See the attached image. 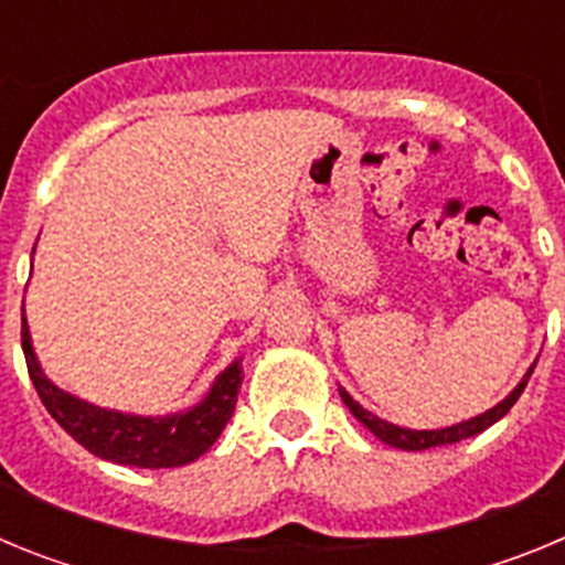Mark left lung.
Here are the masks:
<instances>
[{
	"label": "left lung",
	"mask_w": 565,
	"mask_h": 565,
	"mask_svg": "<svg viewBox=\"0 0 565 565\" xmlns=\"http://www.w3.org/2000/svg\"><path fill=\"white\" fill-rule=\"evenodd\" d=\"M532 371H535V364L529 367L526 376L521 379V384H518L515 391L509 393L503 402H498L492 411L481 413V416L469 418V422H461V424H452V427H444V430H407V427H398V424H391L384 422V418L373 416L371 411H364L362 404L353 402V396L344 387H339V396H342V402L348 404V411L353 413V416L359 418V422L367 427V430L373 433L376 438H382L384 444H391V447H396V450H407V452H418V450H430V447H444V444H456V441H463V438H472L478 436V433H483L487 427H492L495 422H501L503 416H507L509 411H512V404L521 398L523 387H526L529 376H532Z\"/></svg>",
	"instance_id": "obj_1"
}]
</instances>
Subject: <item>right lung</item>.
Returning <instances> with one entry per match:
<instances>
[{"mask_svg": "<svg viewBox=\"0 0 565 565\" xmlns=\"http://www.w3.org/2000/svg\"><path fill=\"white\" fill-rule=\"evenodd\" d=\"M22 351L28 373L33 379L39 398L47 413L62 424L67 436L76 438L84 450L113 463L143 469H169L192 463L217 441L237 404L243 384V359H234L221 376L214 379L212 391L194 407L172 416H132V413L104 411L84 398L70 396L44 376L42 364L33 353L28 319L22 306Z\"/></svg>", "mask_w": 565, "mask_h": 565, "instance_id": "add662e5", "label": "right lung"}]
</instances>
